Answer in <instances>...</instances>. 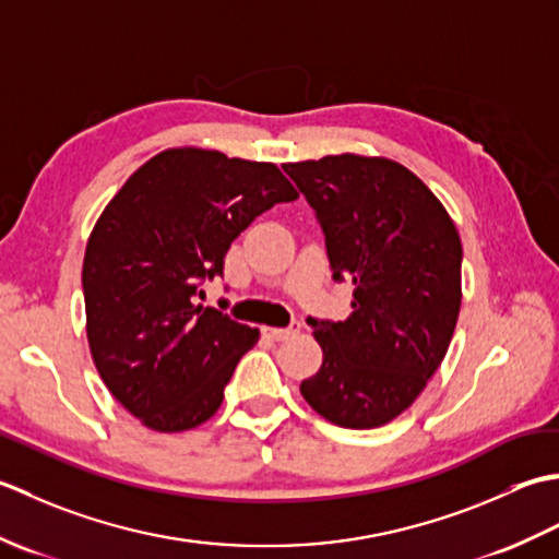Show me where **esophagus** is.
<instances>
[{"label":"esophagus","instance_id":"1","mask_svg":"<svg viewBox=\"0 0 559 559\" xmlns=\"http://www.w3.org/2000/svg\"><path fill=\"white\" fill-rule=\"evenodd\" d=\"M300 329H302V322H300V319H293L290 326H269V329H266V334H269L271 338L283 341V338H288V336H293V334H298Z\"/></svg>","mask_w":559,"mask_h":559}]
</instances>
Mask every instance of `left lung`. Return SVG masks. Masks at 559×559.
<instances>
[{"label":"left lung","mask_w":559,"mask_h":559,"mask_svg":"<svg viewBox=\"0 0 559 559\" xmlns=\"http://www.w3.org/2000/svg\"><path fill=\"white\" fill-rule=\"evenodd\" d=\"M283 170L314 211L334 281L355 288L346 322L310 317L324 362L300 391L329 423L370 430L406 411L444 360L461 307L456 225L394 160L343 153Z\"/></svg>","instance_id":"left-lung-1"}]
</instances>
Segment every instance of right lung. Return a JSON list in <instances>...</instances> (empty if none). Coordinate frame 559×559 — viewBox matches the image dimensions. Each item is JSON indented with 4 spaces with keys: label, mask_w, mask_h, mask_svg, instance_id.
Wrapping results in <instances>:
<instances>
[{
    "label": "right lung",
    "mask_w": 559,
    "mask_h": 559,
    "mask_svg": "<svg viewBox=\"0 0 559 559\" xmlns=\"http://www.w3.org/2000/svg\"><path fill=\"white\" fill-rule=\"evenodd\" d=\"M298 192L273 163L170 148L105 206L83 257L93 362L110 394L158 432L206 423L259 329L197 302L249 223Z\"/></svg>",
    "instance_id": "obj_1"
}]
</instances>
